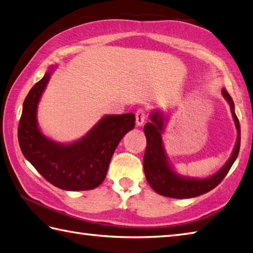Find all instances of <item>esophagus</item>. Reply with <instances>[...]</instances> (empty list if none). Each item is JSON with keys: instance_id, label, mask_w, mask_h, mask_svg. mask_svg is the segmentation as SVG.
<instances>
[{"instance_id": "obj_1", "label": "esophagus", "mask_w": 253, "mask_h": 253, "mask_svg": "<svg viewBox=\"0 0 253 253\" xmlns=\"http://www.w3.org/2000/svg\"><path fill=\"white\" fill-rule=\"evenodd\" d=\"M147 118V111L145 109H137V111L135 112V119H136V125L137 126H142L144 121L146 120Z\"/></svg>"}]
</instances>
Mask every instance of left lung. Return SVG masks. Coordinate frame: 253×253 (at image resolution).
I'll use <instances>...</instances> for the list:
<instances>
[{
	"instance_id": "left-lung-1",
	"label": "left lung",
	"mask_w": 253,
	"mask_h": 253,
	"mask_svg": "<svg viewBox=\"0 0 253 253\" xmlns=\"http://www.w3.org/2000/svg\"><path fill=\"white\" fill-rule=\"evenodd\" d=\"M224 97L227 99L230 105L231 113H233L234 121L236 123L237 136L236 146L234 153L229 161L226 163L225 166L221 168L214 176L197 180L188 179L177 176L173 170L170 169L166 161V155L162 145V130H163V118L157 113H153L151 116L152 122H148L144 126V133L146 136V149L143 158L144 172L147 181L154 191L164 197L173 198V199H189L199 197L201 194L213 190L215 187L223 181V179L228 173L229 169L233 166L240 149V125L239 120L235 113V105L231 99L230 95L226 88L221 89Z\"/></svg>"
}]
</instances>
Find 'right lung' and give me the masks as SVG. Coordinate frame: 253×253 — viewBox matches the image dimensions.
I'll return each mask as SVG.
<instances>
[{
  "mask_svg": "<svg viewBox=\"0 0 253 253\" xmlns=\"http://www.w3.org/2000/svg\"><path fill=\"white\" fill-rule=\"evenodd\" d=\"M45 73L25 98L18 143L25 158L51 184L68 191L95 189L105 180L118 144L134 127L133 113L106 116L85 137L69 145L44 137L36 120L37 105L50 79Z\"/></svg>",
  "mask_w": 253,
  "mask_h": 253,
  "instance_id": "obj_1",
  "label": "right lung"
}]
</instances>
